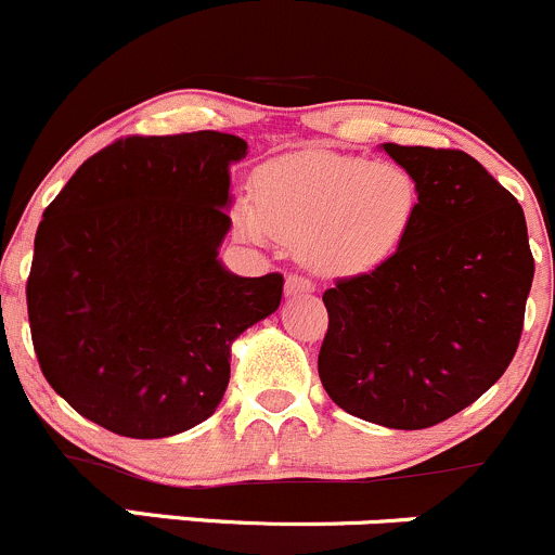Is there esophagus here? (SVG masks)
<instances>
[{
	"label": "esophagus",
	"instance_id": "obj_1",
	"mask_svg": "<svg viewBox=\"0 0 555 555\" xmlns=\"http://www.w3.org/2000/svg\"><path fill=\"white\" fill-rule=\"evenodd\" d=\"M310 291H315V285H312L310 278H305V275H288V278H285V294H288V296L310 294Z\"/></svg>",
	"mask_w": 555,
	"mask_h": 555
}]
</instances>
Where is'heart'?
I'll list each match as a JSON object with an SVG mask.
<instances>
[{
    "instance_id": "1",
    "label": "heart",
    "mask_w": 555,
    "mask_h": 555,
    "mask_svg": "<svg viewBox=\"0 0 555 555\" xmlns=\"http://www.w3.org/2000/svg\"><path fill=\"white\" fill-rule=\"evenodd\" d=\"M416 214L420 184L403 165L305 152L261 165L254 203L240 199L232 219L240 237L278 240L320 278H352L385 264Z\"/></svg>"
}]
</instances>
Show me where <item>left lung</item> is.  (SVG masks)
<instances>
[{
    "label": "left lung",
    "mask_w": 555,
    "mask_h": 555,
    "mask_svg": "<svg viewBox=\"0 0 555 555\" xmlns=\"http://www.w3.org/2000/svg\"><path fill=\"white\" fill-rule=\"evenodd\" d=\"M420 184L401 248L323 294L318 356L325 392L347 414L422 430L483 396L511 365L534 259L505 186L460 150L385 144Z\"/></svg>",
    "instance_id": "1"
}]
</instances>
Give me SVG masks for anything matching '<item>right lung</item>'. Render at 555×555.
Returning <instances> with one entry per match:
<instances>
[{
  "mask_svg": "<svg viewBox=\"0 0 555 555\" xmlns=\"http://www.w3.org/2000/svg\"><path fill=\"white\" fill-rule=\"evenodd\" d=\"M237 135H128L79 165L48 205L26 283L39 369L74 411L125 438L208 420L232 341L280 307L283 275L219 261Z\"/></svg>",
  "mask_w": 555,
  "mask_h": 555,
  "instance_id": "obj_1",
  "label": "right lung"
}]
</instances>
